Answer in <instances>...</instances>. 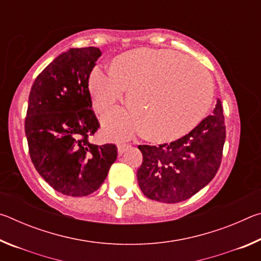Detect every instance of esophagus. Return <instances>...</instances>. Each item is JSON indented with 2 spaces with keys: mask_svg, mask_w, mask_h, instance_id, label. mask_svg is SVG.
I'll list each match as a JSON object with an SVG mask.
<instances>
[{
  "mask_svg": "<svg viewBox=\"0 0 261 261\" xmlns=\"http://www.w3.org/2000/svg\"><path fill=\"white\" fill-rule=\"evenodd\" d=\"M131 147V145L130 144H124V143H122V144H118L117 145V152H118V154H123L124 153L126 149H129Z\"/></svg>",
  "mask_w": 261,
  "mask_h": 261,
  "instance_id": "34e87169",
  "label": "esophagus"
}]
</instances>
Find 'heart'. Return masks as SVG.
<instances>
[{"instance_id":"heart-1","label":"heart","mask_w":261,"mask_h":261,"mask_svg":"<svg viewBox=\"0 0 261 261\" xmlns=\"http://www.w3.org/2000/svg\"><path fill=\"white\" fill-rule=\"evenodd\" d=\"M110 74L94 70L88 91L99 114L124 100L131 112L118 110L102 121L109 138L143 132L153 143H170L204 120L213 100V81L199 64L169 49L137 48L115 56Z\"/></svg>"}]
</instances>
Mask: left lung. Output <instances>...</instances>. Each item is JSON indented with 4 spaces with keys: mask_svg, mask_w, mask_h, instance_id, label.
Listing matches in <instances>:
<instances>
[{
    "mask_svg": "<svg viewBox=\"0 0 261 261\" xmlns=\"http://www.w3.org/2000/svg\"><path fill=\"white\" fill-rule=\"evenodd\" d=\"M212 114L173 143L139 145L143 163L137 170V179L141 192L149 199L176 204L189 199L214 178L226 140L220 99Z\"/></svg>",
    "mask_w": 261,
    "mask_h": 261,
    "instance_id": "1",
    "label": "left lung"
}]
</instances>
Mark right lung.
<instances>
[{"label": "right lung", "mask_w": 261, "mask_h": 261, "mask_svg": "<svg viewBox=\"0 0 261 261\" xmlns=\"http://www.w3.org/2000/svg\"><path fill=\"white\" fill-rule=\"evenodd\" d=\"M101 50L70 48L47 65L29 96L25 135L41 177L65 196L96 191L117 158L116 146L90 139L99 129L92 110L88 77Z\"/></svg>", "instance_id": "1"}]
</instances>
